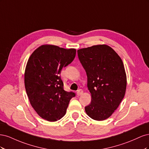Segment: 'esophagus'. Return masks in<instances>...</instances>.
Instances as JSON below:
<instances>
[{"label": "esophagus", "mask_w": 149, "mask_h": 149, "mask_svg": "<svg viewBox=\"0 0 149 149\" xmlns=\"http://www.w3.org/2000/svg\"><path fill=\"white\" fill-rule=\"evenodd\" d=\"M83 93V91L82 89H78V91H77V93H76V94H77V96H81V95H82Z\"/></svg>", "instance_id": "34e87169"}]
</instances>
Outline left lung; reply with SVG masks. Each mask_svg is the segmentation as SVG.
Wrapping results in <instances>:
<instances>
[{
    "label": "left lung",
    "instance_id": "left-lung-1",
    "mask_svg": "<svg viewBox=\"0 0 149 149\" xmlns=\"http://www.w3.org/2000/svg\"><path fill=\"white\" fill-rule=\"evenodd\" d=\"M79 60L86 71L91 103L85 107L89 117L104 120L114 113L124 97L127 76L123 62L107 45L79 49Z\"/></svg>",
    "mask_w": 149,
    "mask_h": 149
}]
</instances>
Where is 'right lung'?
I'll return each mask as SVG.
<instances>
[{
  "label": "right lung",
  "instance_id": "right-lung-1",
  "mask_svg": "<svg viewBox=\"0 0 149 149\" xmlns=\"http://www.w3.org/2000/svg\"><path fill=\"white\" fill-rule=\"evenodd\" d=\"M76 53L74 48L43 45L29 58L24 75L26 92L30 104L43 119H61L75 96L74 93L65 91L60 74L63 68L73 61Z\"/></svg>",
  "mask_w": 149,
  "mask_h": 149
}]
</instances>
